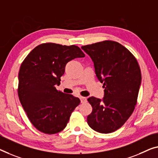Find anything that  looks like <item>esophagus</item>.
Here are the masks:
<instances>
[{
  "mask_svg": "<svg viewBox=\"0 0 158 158\" xmlns=\"http://www.w3.org/2000/svg\"><path fill=\"white\" fill-rule=\"evenodd\" d=\"M80 99H81V103H85L87 102V98H85V97H81V98H80Z\"/></svg>",
  "mask_w": 158,
  "mask_h": 158,
  "instance_id": "esophagus-1",
  "label": "esophagus"
}]
</instances>
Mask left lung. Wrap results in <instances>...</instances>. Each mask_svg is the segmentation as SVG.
Segmentation results:
<instances>
[{"mask_svg":"<svg viewBox=\"0 0 158 158\" xmlns=\"http://www.w3.org/2000/svg\"><path fill=\"white\" fill-rule=\"evenodd\" d=\"M81 48L93 60L96 76L104 88L102 99H87L93 107L87 123L99 133L114 132L124 124L136 105L141 83L139 65L127 48L114 41Z\"/></svg>","mask_w":158,"mask_h":158,"instance_id":"obj_1","label":"left lung"}]
</instances>
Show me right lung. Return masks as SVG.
<instances>
[{"label": "right lung", "mask_w": 158, "mask_h": 158, "mask_svg": "<svg viewBox=\"0 0 158 158\" xmlns=\"http://www.w3.org/2000/svg\"><path fill=\"white\" fill-rule=\"evenodd\" d=\"M85 57L75 45L45 43L36 47L22 63L18 93L20 103L32 125L40 131L54 134L66 127L81 103L79 98L58 91L68 62Z\"/></svg>", "instance_id": "add662e5"}]
</instances>
